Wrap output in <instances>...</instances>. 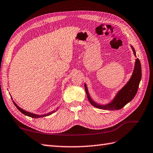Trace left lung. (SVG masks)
Here are the masks:
<instances>
[{"label":"left lung","mask_w":153,"mask_h":153,"mask_svg":"<svg viewBox=\"0 0 153 153\" xmlns=\"http://www.w3.org/2000/svg\"><path fill=\"white\" fill-rule=\"evenodd\" d=\"M131 46L132 51L134 52V56L136 57V53L135 51L134 48ZM141 79V67L140 60L136 59L135 62V66L132 75L131 76L130 79L128 81L126 84L121 89L119 90L115 95L114 98L113 99L111 102L105 105H101L98 103L95 102L93 99L91 98L89 93L88 91V88L87 85L85 83V89L86 91V94L87 96L88 100L90 102L91 104L97 108L102 109L105 110H118L123 108L124 106L126 105L128 103L130 102L136 96L137 91L139 87V85Z\"/></svg>","instance_id":"obj_1"}]
</instances>
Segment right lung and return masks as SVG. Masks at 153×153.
Wrapping results in <instances>:
<instances>
[{
  "label": "right lung",
  "instance_id": "obj_1",
  "mask_svg": "<svg viewBox=\"0 0 153 153\" xmlns=\"http://www.w3.org/2000/svg\"><path fill=\"white\" fill-rule=\"evenodd\" d=\"M13 102L14 105H16V107L17 109H18L19 111H20L21 113H23V114L25 115H27V116L30 117H32V118H40V117H46V116L50 115L53 114V113H55V111H57L58 109H59V108H57L55 110H54V111H51V112H49V113H46V114H44V115H36V114H34V113H30V112H28V111H25V110H24V109H23L22 108H19V106L16 104L15 102L13 101Z\"/></svg>",
  "mask_w": 153,
  "mask_h": 153
}]
</instances>
